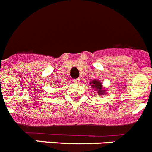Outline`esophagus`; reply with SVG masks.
Wrapping results in <instances>:
<instances>
[{
	"mask_svg": "<svg viewBox=\"0 0 152 152\" xmlns=\"http://www.w3.org/2000/svg\"><path fill=\"white\" fill-rule=\"evenodd\" d=\"M74 82L77 84L80 83V82H81V79H80V78H76V79L74 80Z\"/></svg>",
	"mask_w": 152,
	"mask_h": 152,
	"instance_id": "1",
	"label": "esophagus"
}]
</instances>
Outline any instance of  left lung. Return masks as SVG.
Returning a JSON list of instances; mask_svg holds the SVG:
<instances>
[{
  "label": "left lung",
  "mask_w": 152,
  "mask_h": 152,
  "mask_svg": "<svg viewBox=\"0 0 152 152\" xmlns=\"http://www.w3.org/2000/svg\"><path fill=\"white\" fill-rule=\"evenodd\" d=\"M90 86L92 88H94L97 92V93L99 95H103L104 93H106L107 92L104 89L103 86H102V82L99 80H93L92 82H90Z\"/></svg>",
  "instance_id": "obj_1"
}]
</instances>
